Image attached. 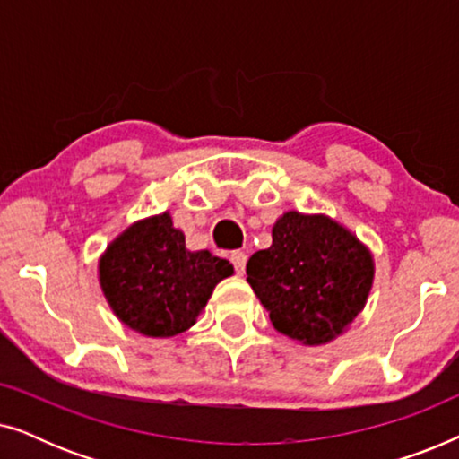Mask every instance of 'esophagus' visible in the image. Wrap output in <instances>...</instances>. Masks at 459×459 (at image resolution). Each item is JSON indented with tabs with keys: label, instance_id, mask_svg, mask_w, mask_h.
Masks as SVG:
<instances>
[{
	"label": "esophagus",
	"instance_id": "esophagus-1",
	"mask_svg": "<svg viewBox=\"0 0 459 459\" xmlns=\"http://www.w3.org/2000/svg\"><path fill=\"white\" fill-rule=\"evenodd\" d=\"M247 253H242V250H234V253L230 255V261L234 263V267H236V272L240 273V275H244V269H247Z\"/></svg>",
	"mask_w": 459,
	"mask_h": 459
}]
</instances>
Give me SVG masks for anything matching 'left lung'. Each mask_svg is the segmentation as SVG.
Instances as JSON below:
<instances>
[{
	"instance_id": "obj_1",
	"label": "left lung",
	"mask_w": 459,
	"mask_h": 459,
	"mask_svg": "<svg viewBox=\"0 0 459 459\" xmlns=\"http://www.w3.org/2000/svg\"><path fill=\"white\" fill-rule=\"evenodd\" d=\"M272 238V247L248 259L247 281L273 328L305 347L336 341L372 292V250L324 212L286 211Z\"/></svg>"
}]
</instances>
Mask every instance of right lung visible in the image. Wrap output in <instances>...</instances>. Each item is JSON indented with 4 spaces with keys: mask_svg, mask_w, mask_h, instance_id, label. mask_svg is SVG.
<instances>
[{
    "mask_svg": "<svg viewBox=\"0 0 459 459\" xmlns=\"http://www.w3.org/2000/svg\"><path fill=\"white\" fill-rule=\"evenodd\" d=\"M234 265L209 250H190L171 212L137 219L98 259V281L118 322L148 338L190 330Z\"/></svg>",
    "mask_w": 459,
    "mask_h": 459,
    "instance_id": "1",
    "label": "right lung"
}]
</instances>
